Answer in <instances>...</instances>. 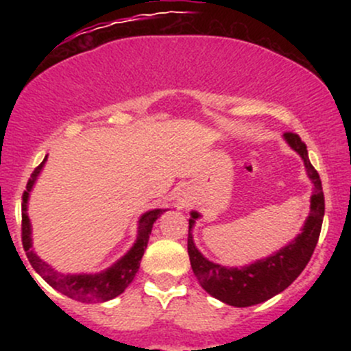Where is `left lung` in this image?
I'll return each mask as SVG.
<instances>
[{"label": "left lung", "mask_w": 351, "mask_h": 351, "mask_svg": "<svg viewBox=\"0 0 351 351\" xmlns=\"http://www.w3.org/2000/svg\"><path fill=\"white\" fill-rule=\"evenodd\" d=\"M284 138L302 156L308 178L313 183L310 215L305 219L302 232L295 239L265 259L256 261V263L244 265L241 269L224 267V265L208 261L196 249L191 231L199 215L196 211H191V217H189L188 256L193 272H195L201 287L209 295L224 302V304L232 305V307H251V305L272 299L274 295L285 291L308 264L313 249L318 243L325 215V199L320 176L310 163L307 147L302 142L300 136L287 132L284 134Z\"/></svg>", "instance_id": "left-lung-1"}]
</instances>
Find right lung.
<instances>
[{"instance_id": "right-lung-1", "label": "right lung", "mask_w": 351, "mask_h": 351, "mask_svg": "<svg viewBox=\"0 0 351 351\" xmlns=\"http://www.w3.org/2000/svg\"><path fill=\"white\" fill-rule=\"evenodd\" d=\"M47 156L43 160L36 170L31 173V178L27 180L26 191L23 193V223H21V237H23V247L26 251L27 261L39 276L43 277L52 289L59 291L64 295L71 297V299L84 302V304H99V302H107L115 299L120 295L125 289L130 285L134 280L135 274L138 272L140 261H142L145 249H147L148 239H150L153 223L158 219L168 209H152L147 211L140 217L138 221V236H136L135 244L128 251L122 259H119L114 265L106 269V271L99 274H60L46 264L38 257L33 249V241H31V221L27 216V199H29V193L33 189L36 180H38L39 173H41L44 163H46Z\"/></svg>"}]
</instances>
